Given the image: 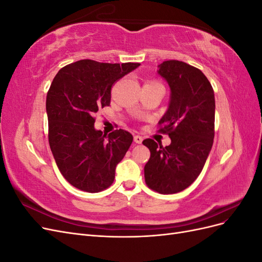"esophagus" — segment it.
Masks as SVG:
<instances>
[{
    "label": "esophagus",
    "mask_w": 262,
    "mask_h": 262,
    "mask_svg": "<svg viewBox=\"0 0 262 262\" xmlns=\"http://www.w3.org/2000/svg\"><path fill=\"white\" fill-rule=\"evenodd\" d=\"M142 141H143V138L141 136H134V142H136L137 144H141Z\"/></svg>",
    "instance_id": "1"
}]
</instances>
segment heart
I'll list each match as a JSON object with an SVG mask.
<instances>
[{"label": "heart", "instance_id": "b5f03b06", "mask_svg": "<svg viewBox=\"0 0 262 262\" xmlns=\"http://www.w3.org/2000/svg\"><path fill=\"white\" fill-rule=\"evenodd\" d=\"M146 84H157V83L154 82V81H152V82H148V83H146Z\"/></svg>", "mask_w": 262, "mask_h": 262}]
</instances>
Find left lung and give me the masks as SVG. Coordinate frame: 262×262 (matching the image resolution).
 Returning <instances> with one entry per match:
<instances>
[{
  "label": "left lung",
  "mask_w": 262,
  "mask_h": 262,
  "mask_svg": "<svg viewBox=\"0 0 262 262\" xmlns=\"http://www.w3.org/2000/svg\"><path fill=\"white\" fill-rule=\"evenodd\" d=\"M158 68L170 87L169 106L158 131L167 133L171 143L164 147L152 139L143 141L150 152L144 177L154 191L172 194L191 185L207 162L214 139L215 99L199 69L177 60L164 61Z\"/></svg>",
  "instance_id": "8db88e82"
}]
</instances>
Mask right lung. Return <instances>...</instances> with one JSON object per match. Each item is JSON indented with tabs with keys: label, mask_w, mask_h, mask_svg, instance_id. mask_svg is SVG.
<instances>
[{
	"label": "right lung",
	"mask_w": 262,
	"mask_h": 262,
	"mask_svg": "<svg viewBox=\"0 0 262 262\" xmlns=\"http://www.w3.org/2000/svg\"><path fill=\"white\" fill-rule=\"evenodd\" d=\"M139 66L86 59L62 68L53 78L46 101L49 144L62 176L75 188L94 193L114 182L133 137L122 129L102 134L94 128V115L110 105L113 85Z\"/></svg>",
	"instance_id": "right-lung-1"
}]
</instances>
